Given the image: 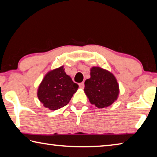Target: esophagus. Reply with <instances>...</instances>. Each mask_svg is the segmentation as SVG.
Instances as JSON below:
<instances>
[{
	"instance_id": "34e87169",
	"label": "esophagus",
	"mask_w": 157,
	"mask_h": 157,
	"mask_svg": "<svg viewBox=\"0 0 157 157\" xmlns=\"http://www.w3.org/2000/svg\"><path fill=\"white\" fill-rule=\"evenodd\" d=\"M79 86L80 89H84V82H81V83L79 84Z\"/></svg>"
}]
</instances>
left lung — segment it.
I'll use <instances>...</instances> for the list:
<instances>
[{
  "label": "left lung",
  "mask_w": 157,
  "mask_h": 157,
  "mask_svg": "<svg viewBox=\"0 0 157 157\" xmlns=\"http://www.w3.org/2000/svg\"><path fill=\"white\" fill-rule=\"evenodd\" d=\"M91 78L84 82V91L91 105L102 109L108 107L117 100L120 93L116 77L106 69L93 66Z\"/></svg>",
  "instance_id": "1"
}]
</instances>
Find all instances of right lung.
<instances>
[{
	"label": "right lung",
	"mask_w": 157,
	"mask_h": 157,
	"mask_svg": "<svg viewBox=\"0 0 157 157\" xmlns=\"http://www.w3.org/2000/svg\"><path fill=\"white\" fill-rule=\"evenodd\" d=\"M63 66L45 75L37 89V97L44 107L51 111L63 107L78 91V85L66 75Z\"/></svg>",
	"instance_id": "1"
}]
</instances>
